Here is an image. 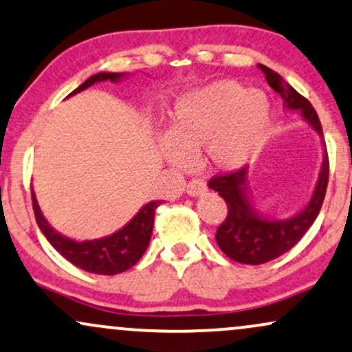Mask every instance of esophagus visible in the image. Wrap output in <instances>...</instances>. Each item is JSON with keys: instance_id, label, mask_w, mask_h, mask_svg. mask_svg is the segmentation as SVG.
<instances>
[{"instance_id": "esophagus-1", "label": "esophagus", "mask_w": 352, "mask_h": 352, "mask_svg": "<svg viewBox=\"0 0 352 352\" xmlns=\"http://www.w3.org/2000/svg\"><path fill=\"white\" fill-rule=\"evenodd\" d=\"M186 192H188L189 196H192V197L204 196V194L208 192V186H206L204 181L192 179V181H189L188 186H186Z\"/></svg>"}]
</instances>
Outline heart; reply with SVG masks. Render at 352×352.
Masks as SVG:
<instances>
[{
  "mask_svg": "<svg viewBox=\"0 0 352 352\" xmlns=\"http://www.w3.org/2000/svg\"><path fill=\"white\" fill-rule=\"evenodd\" d=\"M270 123V102L260 90H243L221 78L176 98L169 110L160 148L169 163L181 166L201 151L208 166L235 171L257 156Z\"/></svg>",
  "mask_w": 352,
  "mask_h": 352,
  "instance_id": "b5f03b06",
  "label": "heart"
}]
</instances>
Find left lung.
<instances>
[{"instance_id":"left-lung-1","label":"left lung","mask_w":352,"mask_h":352,"mask_svg":"<svg viewBox=\"0 0 352 352\" xmlns=\"http://www.w3.org/2000/svg\"><path fill=\"white\" fill-rule=\"evenodd\" d=\"M260 69L265 74L268 85L282 97L285 109L300 111L305 122L323 140V128L311 103L287 84L280 74L268 69L267 65H260ZM328 175L329 161L324 150L315 191L303 209L287 219L267 217L255 208L247 184L249 168L212 177L209 181V188L217 191L227 204V217L219 226L216 234L219 249L229 258L245 265H260L283 255L300 242L320 214L328 188Z\"/></svg>"}]
</instances>
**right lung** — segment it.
Returning <instances> with one entry per match:
<instances>
[{"label": "right lung", "instance_id": "add662e5", "mask_svg": "<svg viewBox=\"0 0 352 352\" xmlns=\"http://www.w3.org/2000/svg\"><path fill=\"white\" fill-rule=\"evenodd\" d=\"M128 74H117V72H98L95 76L89 77L82 85H78L69 97L76 95L82 90L89 89L90 85L97 82H120L125 78ZM32 194V209L36 214V222L39 226L41 232L45 235L49 243L56 249L64 258H67L72 265H76L82 270L90 272L97 275H117L122 272L128 270L143 257L144 250L148 249L150 243L153 222H155V210L161 204L160 201H151L144 204L135 217L122 229L113 232L107 237L95 239V241H72L65 237L60 232H57L54 227L45 221L37 204L36 194Z\"/></svg>", "mask_w": 352, "mask_h": 352}]
</instances>
